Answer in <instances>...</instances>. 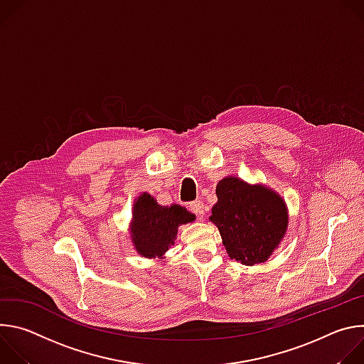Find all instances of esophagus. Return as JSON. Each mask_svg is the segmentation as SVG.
Masks as SVG:
<instances>
[{
  "mask_svg": "<svg viewBox=\"0 0 364 364\" xmlns=\"http://www.w3.org/2000/svg\"><path fill=\"white\" fill-rule=\"evenodd\" d=\"M188 207H190V212H193L198 219L203 218V215H204V204L201 201H193V203H190Z\"/></svg>",
  "mask_w": 364,
  "mask_h": 364,
  "instance_id": "esophagus-1",
  "label": "esophagus"
}]
</instances>
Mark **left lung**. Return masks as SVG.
<instances>
[{"mask_svg":"<svg viewBox=\"0 0 364 364\" xmlns=\"http://www.w3.org/2000/svg\"><path fill=\"white\" fill-rule=\"evenodd\" d=\"M216 196L209 219L230 259L249 267L267 262L288 228L284 198L262 184L252 186L233 176L219 181Z\"/></svg>","mask_w":364,"mask_h":364,"instance_id":"8db88e82","label":"left lung"}]
</instances>
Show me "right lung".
Listing matches in <instances>:
<instances>
[{"mask_svg": "<svg viewBox=\"0 0 364 364\" xmlns=\"http://www.w3.org/2000/svg\"><path fill=\"white\" fill-rule=\"evenodd\" d=\"M196 219L178 204L160 205L146 193L135 198L131 223V239L144 257H161L177 239V229Z\"/></svg>", "mask_w": 364, "mask_h": 364, "instance_id": "1", "label": "right lung"}]
</instances>
